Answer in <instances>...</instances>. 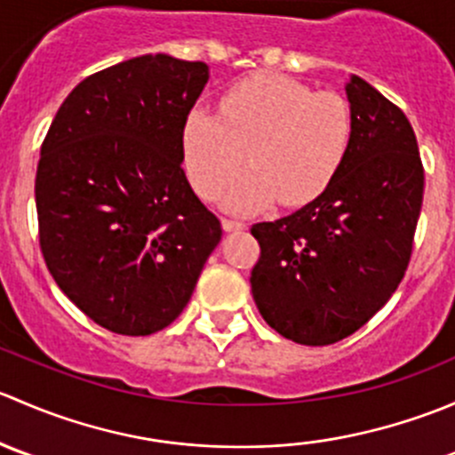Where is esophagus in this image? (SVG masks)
Listing matches in <instances>:
<instances>
[{"label": "esophagus", "mask_w": 455, "mask_h": 455, "mask_svg": "<svg viewBox=\"0 0 455 455\" xmlns=\"http://www.w3.org/2000/svg\"><path fill=\"white\" fill-rule=\"evenodd\" d=\"M222 227H224V231H242V228H244L246 224L240 222V220L224 218V220H222Z\"/></svg>", "instance_id": "esophagus-1"}]
</instances>
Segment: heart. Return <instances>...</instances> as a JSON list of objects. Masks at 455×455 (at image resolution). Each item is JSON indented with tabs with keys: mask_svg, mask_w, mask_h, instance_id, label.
<instances>
[{
	"mask_svg": "<svg viewBox=\"0 0 455 455\" xmlns=\"http://www.w3.org/2000/svg\"><path fill=\"white\" fill-rule=\"evenodd\" d=\"M355 134L352 108L334 92H315L283 75H259L233 85L220 103L189 114L182 134L194 189L215 200L242 176H253L231 198L235 209L279 200L304 206L332 185Z\"/></svg>",
	"mask_w": 455,
	"mask_h": 455,
	"instance_id": "obj_1",
	"label": "heart"
}]
</instances>
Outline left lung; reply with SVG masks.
<instances>
[{
	"mask_svg": "<svg viewBox=\"0 0 455 455\" xmlns=\"http://www.w3.org/2000/svg\"><path fill=\"white\" fill-rule=\"evenodd\" d=\"M355 134L319 198L251 233V291L266 323L301 346H330L379 313L410 266L423 206L419 142L401 108L361 76L346 85Z\"/></svg>",
	"mask_w": 455,
	"mask_h": 455,
	"instance_id": "8db88e82",
	"label": "left lung"
}]
</instances>
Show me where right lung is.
Instances as JSON below:
<instances>
[{"label": "right lung", "mask_w": 455, "mask_h": 455, "mask_svg": "<svg viewBox=\"0 0 455 455\" xmlns=\"http://www.w3.org/2000/svg\"><path fill=\"white\" fill-rule=\"evenodd\" d=\"M202 61L142 54L90 75L59 108L36 164L45 266L109 332L147 337L189 304L222 240L182 169Z\"/></svg>", "instance_id": "add662e5"}]
</instances>
